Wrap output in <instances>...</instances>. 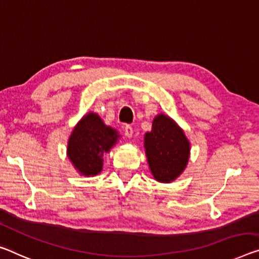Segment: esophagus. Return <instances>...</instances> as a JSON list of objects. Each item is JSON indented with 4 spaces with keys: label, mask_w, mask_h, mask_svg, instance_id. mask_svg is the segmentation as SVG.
<instances>
[{
    "label": "esophagus",
    "mask_w": 259,
    "mask_h": 259,
    "mask_svg": "<svg viewBox=\"0 0 259 259\" xmlns=\"http://www.w3.org/2000/svg\"><path fill=\"white\" fill-rule=\"evenodd\" d=\"M125 134H126L127 138H132V135H133L132 126H130V125L125 126Z\"/></svg>",
    "instance_id": "1"
}]
</instances>
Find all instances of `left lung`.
I'll return each instance as SVG.
<instances>
[{"instance_id": "left-lung-1", "label": "left lung", "mask_w": 259, "mask_h": 259, "mask_svg": "<svg viewBox=\"0 0 259 259\" xmlns=\"http://www.w3.org/2000/svg\"><path fill=\"white\" fill-rule=\"evenodd\" d=\"M145 149L155 180L170 183L185 170L190 157V142L170 117L157 114L152 131L145 134Z\"/></svg>"}]
</instances>
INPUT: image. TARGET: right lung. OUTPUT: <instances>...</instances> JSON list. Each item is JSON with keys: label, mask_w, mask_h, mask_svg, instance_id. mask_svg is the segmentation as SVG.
<instances>
[{"label": "right lung", "mask_w": 259, "mask_h": 259, "mask_svg": "<svg viewBox=\"0 0 259 259\" xmlns=\"http://www.w3.org/2000/svg\"><path fill=\"white\" fill-rule=\"evenodd\" d=\"M119 134L94 112L87 113L71 132L67 155L83 176H96L103 169V156L116 145Z\"/></svg>", "instance_id": "1"}]
</instances>
